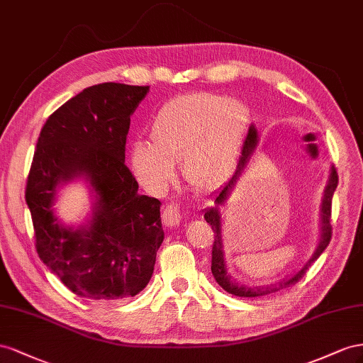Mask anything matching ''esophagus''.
Wrapping results in <instances>:
<instances>
[{
	"label": "esophagus",
	"instance_id": "esophagus-1",
	"mask_svg": "<svg viewBox=\"0 0 363 363\" xmlns=\"http://www.w3.org/2000/svg\"><path fill=\"white\" fill-rule=\"evenodd\" d=\"M162 220L164 223L170 226V228H176L179 225L181 220V208L178 203H169L165 206L162 211Z\"/></svg>",
	"mask_w": 363,
	"mask_h": 363
}]
</instances>
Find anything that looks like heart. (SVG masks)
<instances>
[{
    "label": "heart",
    "mask_w": 363,
    "mask_h": 363,
    "mask_svg": "<svg viewBox=\"0 0 363 363\" xmlns=\"http://www.w3.org/2000/svg\"><path fill=\"white\" fill-rule=\"evenodd\" d=\"M250 123L251 111L242 100L213 92L174 97L153 116L150 143L130 144V167L146 187L160 190L172 181L174 162L182 158L189 182L216 187L233 173Z\"/></svg>",
    "instance_id": "1"
}]
</instances>
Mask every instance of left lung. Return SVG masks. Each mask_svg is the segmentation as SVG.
<instances>
[{
    "instance_id": "obj_1",
    "label": "left lung",
    "mask_w": 363,
    "mask_h": 363,
    "mask_svg": "<svg viewBox=\"0 0 363 363\" xmlns=\"http://www.w3.org/2000/svg\"><path fill=\"white\" fill-rule=\"evenodd\" d=\"M257 143H258V133H257L255 128L251 126L250 130H247L246 138H245L242 157L239 160V164H237V170H235L234 176L223 185V189L217 193L216 199H214V206H211V208H206L205 214H203L205 220L211 225V230L214 233V243H213V250H211V272L216 278L217 284H219L223 291H226L228 294H231L234 296H240V298H255V296H264L269 294H274L277 291H281V289H284V287H289L291 284H295L296 281H299V279L304 277L307 269L312 266V263L320 254L324 252V250L331 240V223H330L331 199H333V193L337 187V172L335 167H331L328 184L324 190L323 203H320V239H319L318 247L313 252V255L310 257V260L301 269H299L295 275H292L287 279H283V281H279L278 284H271L266 287H263V286L250 287V286H242L239 283H235L231 278V275L228 274L226 264H225L223 243H222V219H220V213H219V205L225 203L228 194H230V191L234 187V184L237 182V179H239V176L242 174L243 169L246 167V164L250 162L252 153L257 147Z\"/></svg>"
}]
</instances>
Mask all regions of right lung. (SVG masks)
Instances as JSON below:
<instances>
[{
	"label": "right lung",
	"instance_id": "1",
	"mask_svg": "<svg viewBox=\"0 0 363 363\" xmlns=\"http://www.w3.org/2000/svg\"><path fill=\"white\" fill-rule=\"evenodd\" d=\"M149 86L99 84L56 109L40 129L27 178L36 251L72 294L92 301L135 296L150 281L164 240L161 202L138 193L124 164L130 116ZM85 175L91 220L64 227L50 206L62 182Z\"/></svg>",
	"mask_w": 363,
	"mask_h": 363
}]
</instances>
